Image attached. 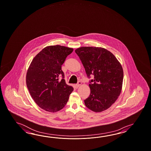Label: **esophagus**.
<instances>
[{"label": "esophagus", "instance_id": "1", "mask_svg": "<svg viewBox=\"0 0 151 151\" xmlns=\"http://www.w3.org/2000/svg\"><path fill=\"white\" fill-rule=\"evenodd\" d=\"M81 84H82V82H81V81H78V82H77V84L76 85V88L79 87L81 86Z\"/></svg>", "mask_w": 151, "mask_h": 151}]
</instances>
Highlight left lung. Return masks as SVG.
I'll return each instance as SVG.
<instances>
[{
    "label": "left lung",
    "mask_w": 151,
    "mask_h": 151,
    "mask_svg": "<svg viewBox=\"0 0 151 151\" xmlns=\"http://www.w3.org/2000/svg\"><path fill=\"white\" fill-rule=\"evenodd\" d=\"M89 81L91 94L85 105L96 112L106 110L117 99L121 92L123 70L111 52L105 48L81 47L75 50Z\"/></svg>",
    "instance_id": "left-lung-1"
}]
</instances>
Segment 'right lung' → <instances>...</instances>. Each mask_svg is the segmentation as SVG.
I'll use <instances>...</instances> for the list:
<instances>
[{"mask_svg":"<svg viewBox=\"0 0 151 151\" xmlns=\"http://www.w3.org/2000/svg\"><path fill=\"white\" fill-rule=\"evenodd\" d=\"M73 51V48L60 45L47 46L30 65L26 75L27 86L34 101L44 110L55 112L62 109L74 90L66 84L62 70L67 56Z\"/></svg>","mask_w":151,"mask_h":151,"instance_id":"right-lung-1","label":"right lung"}]
</instances>
